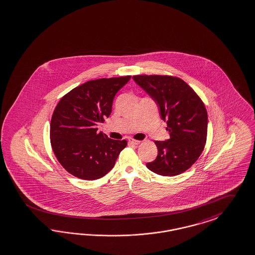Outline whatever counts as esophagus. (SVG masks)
Listing matches in <instances>:
<instances>
[{"label": "esophagus", "mask_w": 255, "mask_h": 255, "mask_svg": "<svg viewBox=\"0 0 255 255\" xmlns=\"http://www.w3.org/2000/svg\"><path fill=\"white\" fill-rule=\"evenodd\" d=\"M128 141L132 143V144H135V145H137V144H139L141 141H138V140H134V139H129Z\"/></svg>", "instance_id": "34e87169"}]
</instances>
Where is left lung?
Wrapping results in <instances>:
<instances>
[{
	"mask_svg": "<svg viewBox=\"0 0 255 255\" xmlns=\"http://www.w3.org/2000/svg\"><path fill=\"white\" fill-rule=\"evenodd\" d=\"M137 85L158 105L169 139L155 141L158 156L146 167L160 176L186 171L202 153L207 138L208 115L198 95L182 79L168 76H134Z\"/></svg>",
	"mask_w": 255,
	"mask_h": 255,
	"instance_id": "1",
	"label": "left lung"
}]
</instances>
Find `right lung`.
<instances>
[{
  "label": "right lung",
  "mask_w": 255,
  "mask_h": 255,
  "mask_svg": "<svg viewBox=\"0 0 255 255\" xmlns=\"http://www.w3.org/2000/svg\"><path fill=\"white\" fill-rule=\"evenodd\" d=\"M130 76L88 81L64 95L51 119L50 138L60 164L76 178L95 180L114 168L126 140L97 132L112 114L114 96Z\"/></svg>",
  "instance_id": "right-lung-1"
}]
</instances>
